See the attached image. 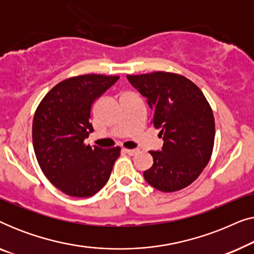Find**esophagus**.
<instances>
[{"label":"esophagus","instance_id":"obj_1","mask_svg":"<svg viewBox=\"0 0 254 254\" xmlns=\"http://www.w3.org/2000/svg\"><path fill=\"white\" fill-rule=\"evenodd\" d=\"M126 154H128L129 156H134L140 152V149H125Z\"/></svg>","mask_w":254,"mask_h":254}]
</instances>
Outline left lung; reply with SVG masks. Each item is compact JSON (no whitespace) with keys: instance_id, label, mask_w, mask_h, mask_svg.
Masks as SVG:
<instances>
[{"instance_id":"8db88e82","label":"left lung","mask_w":254,"mask_h":254,"mask_svg":"<svg viewBox=\"0 0 254 254\" xmlns=\"http://www.w3.org/2000/svg\"><path fill=\"white\" fill-rule=\"evenodd\" d=\"M127 79L147 98L152 124L164 141L161 151H149L154 164L143 173L145 182L162 192L185 189L213 152L215 120L209 103L192 81L173 72L127 75Z\"/></svg>"}]
</instances>
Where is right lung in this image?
Here are the masks:
<instances>
[{
	"instance_id": "obj_1",
	"label": "right lung",
	"mask_w": 254,
	"mask_h": 254,
	"mask_svg": "<svg viewBox=\"0 0 254 254\" xmlns=\"http://www.w3.org/2000/svg\"><path fill=\"white\" fill-rule=\"evenodd\" d=\"M119 76L82 75L54 86L34 113L33 149L40 169L53 185L70 196L89 197L105 185L120 148L103 149L84 143L93 131V103Z\"/></svg>"
}]
</instances>
